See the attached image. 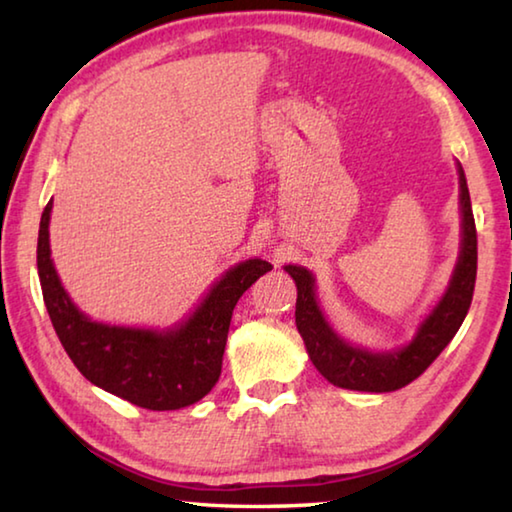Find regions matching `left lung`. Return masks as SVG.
Masks as SVG:
<instances>
[{"label":"left lung","mask_w":512,"mask_h":512,"mask_svg":"<svg viewBox=\"0 0 512 512\" xmlns=\"http://www.w3.org/2000/svg\"><path fill=\"white\" fill-rule=\"evenodd\" d=\"M458 185H461V255L449 280L445 296L422 320L418 334L409 345L393 352H370L348 343L334 332L323 316L316 300V280L307 268L284 266L298 287L296 325L305 341L309 359L329 384L350 391L391 393L411 384L427 370L449 341L454 339L458 327L463 325L467 309L472 305L476 280V225L467 192L463 167L458 164Z\"/></svg>","instance_id":"1"}]
</instances>
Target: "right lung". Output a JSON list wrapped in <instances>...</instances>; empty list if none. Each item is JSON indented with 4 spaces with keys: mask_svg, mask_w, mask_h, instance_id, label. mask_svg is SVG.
I'll list each match as a JSON object with an SVG mask.
<instances>
[{
    "mask_svg": "<svg viewBox=\"0 0 512 512\" xmlns=\"http://www.w3.org/2000/svg\"><path fill=\"white\" fill-rule=\"evenodd\" d=\"M49 216L51 201L42 212L38 232L42 298L60 343L81 375L149 411H176L203 400L219 381L237 300L273 266L264 259L232 266L192 316L164 332L97 323L69 300L58 280L49 250Z\"/></svg>",
    "mask_w": 512,
    "mask_h": 512,
    "instance_id": "1",
    "label": "right lung"
}]
</instances>
